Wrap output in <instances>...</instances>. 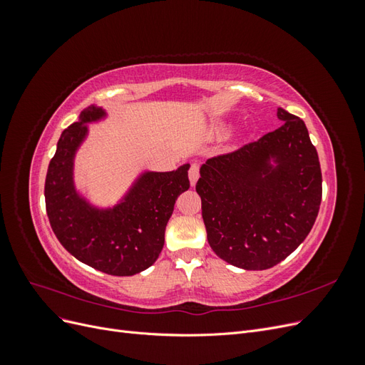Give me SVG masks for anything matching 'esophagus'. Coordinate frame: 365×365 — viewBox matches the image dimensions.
Instances as JSON below:
<instances>
[{
  "label": "esophagus",
  "instance_id": "34e87169",
  "mask_svg": "<svg viewBox=\"0 0 365 365\" xmlns=\"http://www.w3.org/2000/svg\"><path fill=\"white\" fill-rule=\"evenodd\" d=\"M197 178H200V165L197 164H192L190 165V170H189V180H190V184L195 185Z\"/></svg>",
  "mask_w": 365,
  "mask_h": 365
}]
</instances>
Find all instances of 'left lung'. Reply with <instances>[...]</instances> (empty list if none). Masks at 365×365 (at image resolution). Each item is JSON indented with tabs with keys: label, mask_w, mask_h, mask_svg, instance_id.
Masks as SVG:
<instances>
[{
	"label": "left lung",
	"mask_w": 365,
	"mask_h": 365,
	"mask_svg": "<svg viewBox=\"0 0 365 365\" xmlns=\"http://www.w3.org/2000/svg\"><path fill=\"white\" fill-rule=\"evenodd\" d=\"M277 117L279 129L207 160L196 182L210 247L242 269H268L288 257L322 204V169L304 121L283 108Z\"/></svg>",
	"instance_id": "left-lung-1"
}]
</instances>
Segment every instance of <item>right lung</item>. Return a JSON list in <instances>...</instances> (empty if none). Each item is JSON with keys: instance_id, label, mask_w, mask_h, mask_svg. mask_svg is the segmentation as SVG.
<instances>
[{"instance_id": "1", "label": "right lung", "mask_w": 365, "mask_h": 365, "mask_svg": "<svg viewBox=\"0 0 365 365\" xmlns=\"http://www.w3.org/2000/svg\"><path fill=\"white\" fill-rule=\"evenodd\" d=\"M106 113L88 106L79 121L62 132L46 178V208L62 247L91 268L111 275H134L155 263L175 201L189 190V168L145 172L117 205L97 208L76 190L74 155L88 135V123Z\"/></svg>"}]
</instances>
